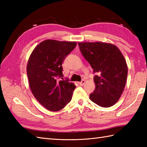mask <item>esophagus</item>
<instances>
[{"instance_id":"34e87169","label":"esophagus","mask_w":147,"mask_h":147,"mask_svg":"<svg viewBox=\"0 0 147 147\" xmlns=\"http://www.w3.org/2000/svg\"><path fill=\"white\" fill-rule=\"evenodd\" d=\"M85 83V80H82V82L78 83V84H79V85H80V86H83Z\"/></svg>"}]
</instances>
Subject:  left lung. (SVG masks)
Listing matches in <instances>:
<instances>
[{"instance_id":"8db88e82","label":"left lung","mask_w":147,"mask_h":147,"mask_svg":"<svg viewBox=\"0 0 147 147\" xmlns=\"http://www.w3.org/2000/svg\"><path fill=\"white\" fill-rule=\"evenodd\" d=\"M80 52L96 73L93 78L94 92L90 94L92 102L102 107L114 105L123 93L127 76L123 55L116 46L103 42L78 43Z\"/></svg>"}]
</instances>
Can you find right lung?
I'll use <instances>...</instances> for the list:
<instances>
[{
	"instance_id": "add662e5",
	"label": "right lung",
	"mask_w": 147,
	"mask_h": 147,
	"mask_svg": "<svg viewBox=\"0 0 147 147\" xmlns=\"http://www.w3.org/2000/svg\"><path fill=\"white\" fill-rule=\"evenodd\" d=\"M76 42L47 40L33 50L27 64L29 85L35 98L51 111L63 109L71 100L74 84L63 79L62 62Z\"/></svg>"
}]
</instances>
